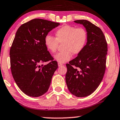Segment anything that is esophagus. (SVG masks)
<instances>
[{
  "instance_id": "obj_1",
  "label": "esophagus",
  "mask_w": 120,
  "mask_h": 120,
  "mask_svg": "<svg viewBox=\"0 0 120 120\" xmlns=\"http://www.w3.org/2000/svg\"><path fill=\"white\" fill-rule=\"evenodd\" d=\"M63 64H61V63H58V66H63Z\"/></svg>"
}]
</instances>
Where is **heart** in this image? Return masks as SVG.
Returning a JSON list of instances; mask_svg holds the SVG:
<instances>
[{"label": "heart", "mask_w": 120, "mask_h": 120, "mask_svg": "<svg viewBox=\"0 0 120 120\" xmlns=\"http://www.w3.org/2000/svg\"><path fill=\"white\" fill-rule=\"evenodd\" d=\"M88 38L87 32L84 28L65 25L57 29L55 37L46 35L44 43L49 51L54 53L58 47L59 43H63V51L57 53L54 59L60 63L69 61L73 55H78L84 48Z\"/></svg>", "instance_id": "b5f03b06"}]
</instances>
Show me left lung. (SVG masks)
<instances>
[{"mask_svg":"<svg viewBox=\"0 0 120 120\" xmlns=\"http://www.w3.org/2000/svg\"><path fill=\"white\" fill-rule=\"evenodd\" d=\"M87 32V42L77 57L66 64V85L70 93L84 97L93 93L103 79L106 70L107 43L99 27L86 20H76Z\"/></svg>","mask_w":120,"mask_h":120,"instance_id":"obj_1","label":"left lung"}]
</instances>
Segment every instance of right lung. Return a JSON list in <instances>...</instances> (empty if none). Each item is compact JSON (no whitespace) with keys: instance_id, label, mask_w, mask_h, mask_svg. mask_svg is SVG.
Segmentation results:
<instances>
[{"instance_id":"right-lung-1","label":"right lung","mask_w":120,"mask_h":120,"mask_svg":"<svg viewBox=\"0 0 120 120\" xmlns=\"http://www.w3.org/2000/svg\"><path fill=\"white\" fill-rule=\"evenodd\" d=\"M59 24L34 19L17 30L10 49L11 69L14 81L27 96L38 97L48 90L58 65L47 51L44 38ZM48 61L47 64H42Z\"/></svg>"}]
</instances>
